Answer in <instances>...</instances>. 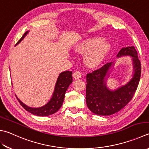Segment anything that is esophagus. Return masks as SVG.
<instances>
[{"label":"esophagus","instance_id":"34e87169","mask_svg":"<svg viewBox=\"0 0 149 149\" xmlns=\"http://www.w3.org/2000/svg\"><path fill=\"white\" fill-rule=\"evenodd\" d=\"M81 77H82V74L80 71H75L73 73V77L75 79H78L81 78Z\"/></svg>","mask_w":149,"mask_h":149}]
</instances>
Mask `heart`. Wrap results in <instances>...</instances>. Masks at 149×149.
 <instances>
[{
  "label": "heart",
  "mask_w": 149,
  "mask_h": 149,
  "mask_svg": "<svg viewBox=\"0 0 149 149\" xmlns=\"http://www.w3.org/2000/svg\"><path fill=\"white\" fill-rule=\"evenodd\" d=\"M109 47V44L107 41L104 40L99 41V39L97 38H91L78 45L77 47V51L84 52L89 50L85 55L86 62L89 65L94 66L102 60Z\"/></svg>",
  "instance_id": "1"
}]
</instances>
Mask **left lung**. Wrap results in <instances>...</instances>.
<instances>
[{
  "label": "left lung",
  "instance_id": "1",
  "mask_svg": "<svg viewBox=\"0 0 149 149\" xmlns=\"http://www.w3.org/2000/svg\"><path fill=\"white\" fill-rule=\"evenodd\" d=\"M132 57L134 74L129 82L114 91L109 90L106 84L105 77L112 65L108 63L86 76V104L88 108L99 116H110L118 112L132 99L139 82L141 65L134 46L123 48L117 57Z\"/></svg>",
  "mask_w": 149,
  "mask_h": 149
}]
</instances>
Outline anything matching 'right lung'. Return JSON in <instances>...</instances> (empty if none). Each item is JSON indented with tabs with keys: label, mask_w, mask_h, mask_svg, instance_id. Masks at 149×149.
<instances>
[{
	"label": "right lung",
	"mask_w": 149,
	"mask_h": 149,
	"mask_svg": "<svg viewBox=\"0 0 149 149\" xmlns=\"http://www.w3.org/2000/svg\"><path fill=\"white\" fill-rule=\"evenodd\" d=\"M29 31L25 32L22 38L18 41L16 43V45L19 44L20 42L23 40ZM72 71H66L62 72L60 74L57 79L56 84L54 93H53L52 97L49 102L45 106H41L40 108H31L25 105L22 103L17 97V99L19 100V103L26 111L33 115L37 116H48L50 115L54 114L56 113L59 109L62 106V104L65 97V94L67 88L70 84L72 82ZM16 96V95H15Z\"/></svg>",
	"instance_id": "obj_1"
}]
</instances>
